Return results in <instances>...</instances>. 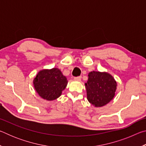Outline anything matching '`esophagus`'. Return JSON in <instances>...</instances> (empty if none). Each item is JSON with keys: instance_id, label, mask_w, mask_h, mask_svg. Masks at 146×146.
I'll return each instance as SVG.
<instances>
[{"instance_id": "esophagus-1", "label": "esophagus", "mask_w": 146, "mask_h": 146, "mask_svg": "<svg viewBox=\"0 0 146 146\" xmlns=\"http://www.w3.org/2000/svg\"><path fill=\"white\" fill-rule=\"evenodd\" d=\"M74 80L76 81H80L81 80V76H76V77H74Z\"/></svg>"}]
</instances>
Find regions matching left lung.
<instances>
[{"instance_id": "1", "label": "left lung", "mask_w": 146, "mask_h": 146, "mask_svg": "<svg viewBox=\"0 0 146 146\" xmlns=\"http://www.w3.org/2000/svg\"><path fill=\"white\" fill-rule=\"evenodd\" d=\"M85 84L87 98L95 107L107 104L115 97L117 84L114 78L106 72L91 71Z\"/></svg>"}]
</instances>
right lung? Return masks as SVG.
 <instances>
[{"instance_id":"add662e5","label":"right lung","mask_w":146,"mask_h":146,"mask_svg":"<svg viewBox=\"0 0 146 146\" xmlns=\"http://www.w3.org/2000/svg\"><path fill=\"white\" fill-rule=\"evenodd\" d=\"M68 84V80L58 68L39 71L33 80L34 88L44 99L53 100L58 98Z\"/></svg>"}]
</instances>
